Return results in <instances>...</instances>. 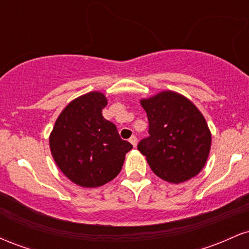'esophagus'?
Segmentation results:
<instances>
[{
    "label": "esophagus",
    "instance_id": "esophagus-1",
    "mask_svg": "<svg viewBox=\"0 0 249 249\" xmlns=\"http://www.w3.org/2000/svg\"><path fill=\"white\" fill-rule=\"evenodd\" d=\"M128 142H130L131 144L133 145V147H136V146H137V137H136V136H132V137H131V138L128 139Z\"/></svg>",
    "mask_w": 249,
    "mask_h": 249
}]
</instances>
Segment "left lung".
<instances>
[{
    "instance_id": "obj_1",
    "label": "left lung",
    "mask_w": 249,
    "mask_h": 249,
    "mask_svg": "<svg viewBox=\"0 0 249 249\" xmlns=\"http://www.w3.org/2000/svg\"><path fill=\"white\" fill-rule=\"evenodd\" d=\"M150 137L138 150L156 176L180 184L200 173L206 164L212 133L206 119L187 97L166 90L141 99Z\"/></svg>"
}]
</instances>
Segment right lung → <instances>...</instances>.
Wrapping results in <instances>:
<instances>
[{"label":"right lung","mask_w":249,"mask_h":249,"mask_svg":"<svg viewBox=\"0 0 249 249\" xmlns=\"http://www.w3.org/2000/svg\"><path fill=\"white\" fill-rule=\"evenodd\" d=\"M107 104L99 91L77 97L63 108L50 133L53 160L78 186L99 187L115 179L132 148L119 137L116 125L103 117Z\"/></svg>","instance_id":"obj_1"}]
</instances>
